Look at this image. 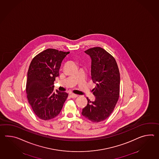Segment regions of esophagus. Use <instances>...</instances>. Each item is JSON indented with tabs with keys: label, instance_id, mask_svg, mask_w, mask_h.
<instances>
[{
	"label": "esophagus",
	"instance_id": "34e87169",
	"mask_svg": "<svg viewBox=\"0 0 159 159\" xmlns=\"http://www.w3.org/2000/svg\"><path fill=\"white\" fill-rule=\"evenodd\" d=\"M70 96H71V98H74H74H76L78 97V95L74 94V93H71V94H70Z\"/></svg>",
	"mask_w": 159,
	"mask_h": 159
}]
</instances>
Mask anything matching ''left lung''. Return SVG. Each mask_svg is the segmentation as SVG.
<instances>
[{
  "label": "left lung",
  "mask_w": 159,
  "mask_h": 159,
  "mask_svg": "<svg viewBox=\"0 0 159 159\" xmlns=\"http://www.w3.org/2000/svg\"><path fill=\"white\" fill-rule=\"evenodd\" d=\"M91 58V78L96 84L93 91L95 100L88 98L87 105L81 114L93 123L106 120L112 113L120 95V72L116 61L110 53L101 47L85 51Z\"/></svg>",
  "instance_id": "8db88e82"
}]
</instances>
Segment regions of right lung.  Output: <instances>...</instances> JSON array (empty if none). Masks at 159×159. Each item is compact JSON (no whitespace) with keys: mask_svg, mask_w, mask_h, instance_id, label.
Segmentation results:
<instances>
[{"mask_svg":"<svg viewBox=\"0 0 159 159\" xmlns=\"http://www.w3.org/2000/svg\"><path fill=\"white\" fill-rule=\"evenodd\" d=\"M70 52L48 48L33 58L29 66L26 93L29 104L39 119L49 120L57 116L68 94L53 91L54 81L59 76L61 63Z\"/></svg>","mask_w":159,"mask_h":159,"instance_id":"add662e5","label":"right lung"}]
</instances>
